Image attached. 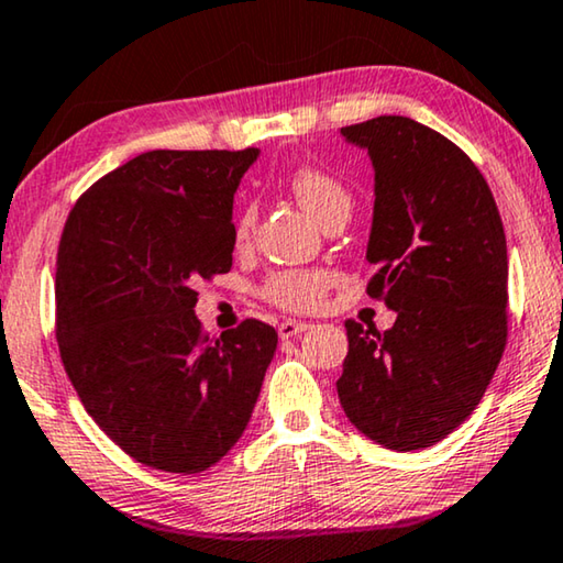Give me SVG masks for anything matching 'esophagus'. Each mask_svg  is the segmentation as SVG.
<instances>
[{
  "instance_id": "1",
  "label": "esophagus",
  "mask_w": 563,
  "mask_h": 563,
  "mask_svg": "<svg viewBox=\"0 0 563 563\" xmlns=\"http://www.w3.org/2000/svg\"><path fill=\"white\" fill-rule=\"evenodd\" d=\"M309 327L311 324H307V322H291V319H287V322L279 324V336H282V340H291V336L307 332Z\"/></svg>"
}]
</instances>
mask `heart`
Listing matches in <instances>:
<instances>
[{"label": "heart", "mask_w": 563, "mask_h": 563, "mask_svg": "<svg viewBox=\"0 0 563 563\" xmlns=\"http://www.w3.org/2000/svg\"><path fill=\"white\" fill-rule=\"evenodd\" d=\"M289 188L299 198V203L322 223L327 216L350 209L352 198L350 191L336 180L330 170L317 166H299L289 173ZM256 223L254 203H246L239 211L236 223H233V236L236 241H246L252 236ZM327 287H330V276L314 269H287L276 272L264 284V297L272 305L289 309V311H309L322 301Z\"/></svg>", "instance_id": "b5f03b06"}]
</instances>
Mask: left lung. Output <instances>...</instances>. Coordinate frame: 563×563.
Returning a JSON list of instances; mask_svg holds the SVG:
<instances>
[{"label": "left lung", "instance_id": "left-lung-1", "mask_svg": "<svg viewBox=\"0 0 563 563\" xmlns=\"http://www.w3.org/2000/svg\"><path fill=\"white\" fill-rule=\"evenodd\" d=\"M340 133L375 168L367 294L397 319L383 334L344 322L336 393L369 440L422 451L475 410L506 350L504 223L475 163L432 128L379 115Z\"/></svg>", "mask_w": 563, "mask_h": 563}]
</instances>
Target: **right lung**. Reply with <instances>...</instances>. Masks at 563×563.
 <instances>
[{
	"instance_id": "1",
	"label": "right lung",
	"mask_w": 563,
	"mask_h": 563,
	"mask_svg": "<svg viewBox=\"0 0 563 563\" xmlns=\"http://www.w3.org/2000/svg\"><path fill=\"white\" fill-rule=\"evenodd\" d=\"M258 151H148L67 216L57 249V344L102 432L137 463L201 473L249 426L274 327L211 336L196 284L231 269L233 194Z\"/></svg>"
}]
</instances>
